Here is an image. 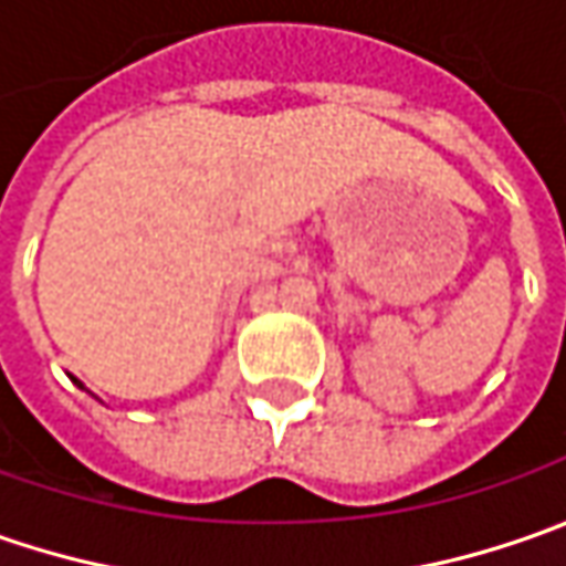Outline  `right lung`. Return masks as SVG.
<instances>
[{
  "label": "right lung",
  "mask_w": 566,
  "mask_h": 566,
  "mask_svg": "<svg viewBox=\"0 0 566 566\" xmlns=\"http://www.w3.org/2000/svg\"><path fill=\"white\" fill-rule=\"evenodd\" d=\"M69 378H72V375H69ZM72 380H75V384H77V387H81V390H87V387H84V384H81V380H77V378H72Z\"/></svg>",
  "instance_id": "1"
}]
</instances>
